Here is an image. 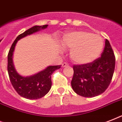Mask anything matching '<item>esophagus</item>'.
<instances>
[{
	"label": "esophagus",
	"mask_w": 122,
	"mask_h": 122,
	"mask_svg": "<svg viewBox=\"0 0 122 122\" xmlns=\"http://www.w3.org/2000/svg\"><path fill=\"white\" fill-rule=\"evenodd\" d=\"M68 66V64L67 63H63L62 64V67H66V66Z\"/></svg>",
	"instance_id": "obj_1"
}]
</instances>
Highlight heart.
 Wrapping results in <instances>:
<instances>
[{
  "label": "heart",
  "instance_id": "b5f03b06",
  "mask_svg": "<svg viewBox=\"0 0 122 122\" xmlns=\"http://www.w3.org/2000/svg\"><path fill=\"white\" fill-rule=\"evenodd\" d=\"M63 47L70 49L71 61L77 65L90 63L99 56L104 42L100 35L85 31L66 33L62 39Z\"/></svg>",
  "mask_w": 122,
  "mask_h": 122
}]
</instances>
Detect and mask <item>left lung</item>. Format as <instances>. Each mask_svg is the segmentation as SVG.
Instances as JSON below:
<instances>
[{
	"label": "left lung",
	"instance_id": "1",
	"mask_svg": "<svg viewBox=\"0 0 122 122\" xmlns=\"http://www.w3.org/2000/svg\"><path fill=\"white\" fill-rule=\"evenodd\" d=\"M115 67V56L110 42L106 39L101 57L90 63L74 65L71 81L73 90L85 97L101 94L110 85Z\"/></svg>",
	"mask_w": 122,
	"mask_h": 122
}]
</instances>
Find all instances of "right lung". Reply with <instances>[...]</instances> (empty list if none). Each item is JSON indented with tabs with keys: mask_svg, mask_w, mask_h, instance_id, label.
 Here are the masks:
<instances>
[{
	"mask_svg": "<svg viewBox=\"0 0 122 122\" xmlns=\"http://www.w3.org/2000/svg\"><path fill=\"white\" fill-rule=\"evenodd\" d=\"M47 25L35 26L27 30L17 37L12 43L7 56V71L10 83L18 94L21 97L29 99H37L47 94L51 88V75L54 71L61 68V65L50 66L44 70L33 76L24 77L18 74L12 63V55L16 43L23 37L31 35L41 29L47 27Z\"/></svg>",
	"mask_w": 122,
	"mask_h": 122,
	"instance_id": "obj_1",
	"label": "right lung"
}]
</instances>
